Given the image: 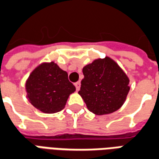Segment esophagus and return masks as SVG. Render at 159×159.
<instances>
[{"label": "esophagus", "instance_id": "34e87169", "mask_svg": "<svg viewBox=\"0 0 159 159\" xmlns=\"http://www.w3.org/2000/svg\"><path fill=\"white\" fill-rule=\"evenodd\" d=\"M75 86H76V90L78 91V90L80 89V87H81V83H80V82H77V83H75Z\"/></svg>", "mask_w": 159, "mask_h": 159}]
</instances>
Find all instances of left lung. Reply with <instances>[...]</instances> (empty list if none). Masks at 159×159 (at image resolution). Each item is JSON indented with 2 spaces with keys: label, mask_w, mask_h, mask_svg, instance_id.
Listing matches in <instances>:
<instances>
[{
  "label": "left lung",
  "mask_w": 159,
  "mask_h": 159,
  "mask_svg": "<svg viewBox=\"0 0 159 159\" xmlns=\"http://www.w3.org/2000/svg\"><path fill=\"white\" fill-rule=\"evenodd\" d=\"M79 93L95 115L111 114L121 108L129 92V78L115 60L106 56L83 68Z\"/></svg>",
  "instance_id": "8db88e82"
}]
</instances>
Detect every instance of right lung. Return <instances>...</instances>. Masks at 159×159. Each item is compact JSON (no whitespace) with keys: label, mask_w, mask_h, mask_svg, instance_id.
I'll use <instances>...</instances> for the list:
<instances>
[{"label":"right lung","mask_w":159,"mask_h":159,"mask_svg":"<svg viewBox=\"0 0 159 159\" xmlns=\"http://www.w3.org/2000/svg\"><path fill=\"white\" fill-rule=\"evenodd\" d=\"M30 103L43 113L59 112L76 91L68 79V74L53 61L42 62L33 70L25 82Z\"/></svg>","instance_id":"1"}]
</instances>
